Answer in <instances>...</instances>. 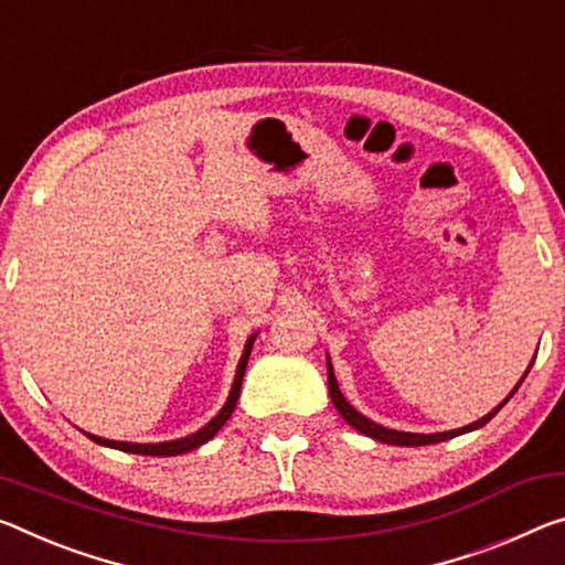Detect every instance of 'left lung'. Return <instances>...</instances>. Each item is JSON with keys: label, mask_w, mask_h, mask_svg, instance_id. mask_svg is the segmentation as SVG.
I'll return each instance as SVG.
<instances>
[{"label": "left lung", "mask_w": 565, "mask_h": 565, "mask_svg": "<svg viewBox=\"0 0 565 565\" xmlns=\"http://www.w3.org/2000/svg\"><path fill=\"white\" fill-rule=\"evenodd\" d=\"M535 354H539V349H535ZM535 362V360H533ZM533 362H531V366H533ZM531 366H527L525 370V374L521 377V382L515 384V390L510 392V395L500 402V405L492 409V412H488L486 417H480L478 423H472V425H468V427H460V429H450V433H435V435H419V433H399V429H390V427H382V425H377V423H372L370 417H364L362 412H356L352 405H349V402L344 399V395H342V390H339V384H337V377H334V370H331V362H329V356H327V372H329V395H331V402H334V407L339 409V415H342L349 425H352L356 433H362V435H366V437H372V440H377V443H387V445H402V447H417V445H433V443H445V440H452V437H458V435H462V433H470V429H478V427H482V425H488L492 417L498 415L500 412V407L505 405V402L515 395L518 392V387H521L523 384V380L527 377V372H531Z\"/></svg>", "instance_id": "1"}]
</instances>
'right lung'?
Wrapping results in <instances>:
<instances>
[{"instance_id":"right-lung-1","label":"right lung","mask_w":565,"mask_h":565,"mask_svg":"<svg viewBox=\"0 0 565 565\" xmlns=\"http://www.w3.org/2000/svg\"><path fill=\"white\" fill-rule=\"evenodd\" d=\"M256 342V334H250L246 339V347H244V354H241V362L236 366V380H234V387H231V395L226 399V405L221 407V412L216 417L211 419L209 425L201 427L199 433L181 437V440H170V443H153V445H140V443H118V440H105V437H97V435H89L85 433L89 440L97 443V445H105V447H115V450H122V452H132V455H153V458H170V455H183V452H191L195 447H201L203 443H209L213 435L218 433V429L226 425V419L231 417V412H234L236 402H238V392H241V382H244V372H246V364H248V354H250V347Z\"/></svg>"}]
</instances>
